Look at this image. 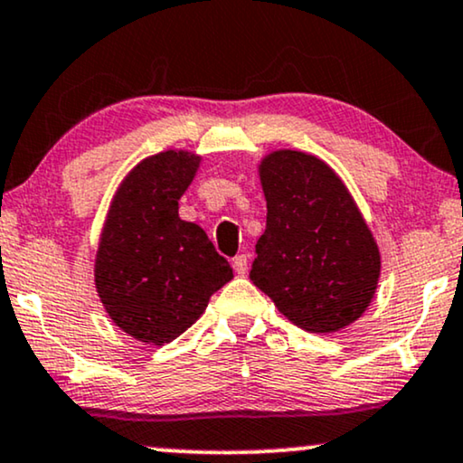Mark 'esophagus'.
Wrapping results in <instances>:
<instances>
[{
	"instance_id": "34e87169",
	"label": "esophagus",
	"mask_w": 463,
	"mask_h": 463,
	"mask_svg": "<svg viewBox=\"0 0 463 463\" xmlns=\"http://www.w3.org/2000/svg\"><path fill=\"white\" fill-rule=\"evenodd\" d=\"M232 264H233V272H236L238 277H244L247 275V268H249V255L247 253L236 255Z\"/></svg>"
}]
</instances>
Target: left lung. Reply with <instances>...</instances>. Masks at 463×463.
<instances>
[{"label":"left lung","mask_w":463,"mask_h":463,"mask_svg":"<svg viewBox=\"0 0 463 463\" xmlns=\"http://www.w3.org/2000/svg\"><path fill=\"white\" fill-rule=\"evenodd\" d=\"M266 232L250 281L302 330L350 326L380 279V249L344 180L322 158L275 150L260 163Z\"/></svg>","instance_id":"1"}]
</instances>
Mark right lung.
<instances>
[{
	"mask_svg": "<svg viewBox=\"0 0 463 463\" xmlns=\"http://www.w3.org/2000/svg\"><path fill=\"white\" fill-rule=\"evenodd\" d=\"M199 163L186 150L144 158L118 186L102 225L96 292L113 324L144 344L180 336L233 277L202 227L178 214Z\"/></svg>",
	"mask_w": 463,
	"mask_h": 463,
	"instance_id": "obj_1",
	"label": "right lung"
}]
</instances>
